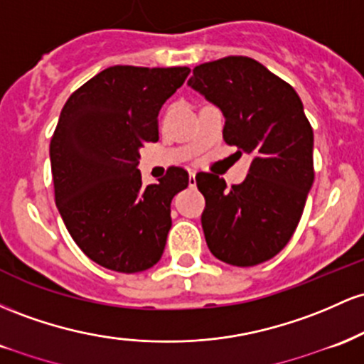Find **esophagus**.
I'll list each match as a JSON object with an SVG mask.
<instances>
[{"mask_svg": "<svg viewBox=\"0 0 364 364\" xmlns=\"http://www.w3.org/2000/svg\"><path fill=\"white\" fill-rule=\"evenodd\" d=\"M189 186L191 187L196 186V171H189Z\"/></svg>", "mask_w": 364, "mask_h": 364, "instance_id": "obj_1", "label": "esophagus"}]
</instances>
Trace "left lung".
I'll return each mask as SVG.
<instances>
[{"instance_id":"left-lung-1","label":"left lung","mask_w":364,"mask_h":364,"mask_svg":"<svg viewBox=\"0 0 364 364\" xmlns=\"http://www.w3.org/2000/svg\"><path fill=\"white\" fill-rule=\"evenodd\" d=\"M187 85L223 113L227 144L252 156L246 181L232 189L218 175H196L208 247L234 267L272 259L291 240L314 181L313 129L301 97L247 56L199 65Z\"/></svg>"}]
</instances>
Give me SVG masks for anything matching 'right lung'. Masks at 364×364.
Here are the masks:
<instances>
[{"instance_id":"right-lung-1","label":"right lung","mask_w":364,"mask_h":364,"mask_svg":"<svg viewBox=\"0 0 364 364\" xmlns=\"http://www.w3.org/2000/svg\"><path fill=\"white\" fill-rule=\"evenodd\" d=\"M189 72L115 65L61 109L50 144L56 206L77 246L108 270L144 272L161 258L171 199L189 186V173L171 166L144 186L139 149L160 139L158 113Z\"/></svg>"}]
</instances>
